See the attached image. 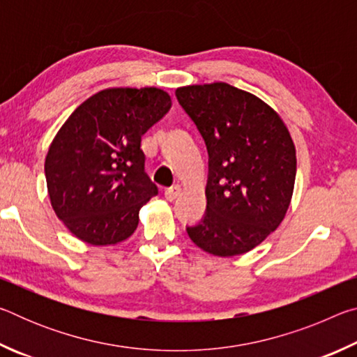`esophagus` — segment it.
I'll return each instance as SVG.
<instances>
[{
    "instance_id": "esophagus-1",
    "label": "esophagus",
    "mask_w": 357,
    "mask_h": 357,
    "mask_svg": "<svg viewBox=\"0 0 357 357\" xmlns=\"http://www.w3.org/2000/svg\"><path fill=\"white\" fill-rule=\"evenodd\" d=\"M179 193H181V187L179 185H173V187H170V189L165 190V198H167L168 202H173V200H176V198L179 197Z\"/></svg>"
}]
</instances>
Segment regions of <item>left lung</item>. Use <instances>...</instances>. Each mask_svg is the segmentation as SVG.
I'll return each instance as SVG.
<instances>
[{
  "mask_svg": "<svg viewBox=\"0 0 357 357\" xmlns=\"http://www.w3.org/2000/svg\"><path fill=\"white\" fill-rule=\"evenodd\" d=\"M176 98L209 155L206 214L187 234L211 255H243L277 229L291 203L293 138L274 108L228 83L183 86Z\"/></svg>",
  "mask_w": 357,
  "mask_h": 357,
  "instance_id": "8db88e82",
  "label": "left lung"
}]
</instances>
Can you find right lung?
I'll use <instances>...</instances> for the list:
<instances>
[{
	"instance_id": "1",
	"label": "right lung",
	"mask_w": 357,
	"mask_h": 357,
	"mask_svg": "<svg viewBox=\"0 0 357 357\" xmlns=\"http://www.w3.org/2000/svg\"><path fill=\"white\" fill-rule=\"evenodd\" d=\"M160 88H108L78 105L48 148L45 179L66 228L91 245L123 243L157 195L144 173L142 137L170 110Z\"/></svg>"
}]
</instances>
